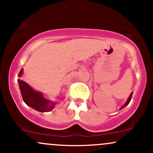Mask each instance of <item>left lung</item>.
Listing matches in <instances>:
<instances>
[{
	"instance_id": "obj_1",
	"label": "left lung",
	"mask_w": 153,
	"mask_h": 153,
	"mask_svg": "<svg viewBox=\"0 0 153 153\" xmlns=\"http://www.w3.org/2000/svg\"><path fill=\"white\" fill-rule=\"evenodd\" d=\"M131 96H132V93H131V94H130V96H129V99H127V102H126V103H125V104H124V106H123L122 107V108H120V109H122V108H124V107H125L126 106H127V105H128V104H129V102H130V101H131Z\"/></svg>"
}]
</instances>
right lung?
<instances>
[{
  "label": "right lung",
  "instance_id": "1",
  "mask_svg": "<svg viewBox=\"0 0 153 153\" xmlns=\"http://www.w3.org/2000/svg\"><path fill=\"white\" fill-rule=\"evenodd\" d=\"M22 73L23 69L19 72V77L22 76ZM18 82L22 99L26 105L40 112H48L53 109L56 103L50 102L49 100L45 99L41 93L33 90L21 79H18Z\"/></svg>",
  "mask_w": 153,
  "mask_h": 153
}]
</instances>
